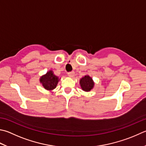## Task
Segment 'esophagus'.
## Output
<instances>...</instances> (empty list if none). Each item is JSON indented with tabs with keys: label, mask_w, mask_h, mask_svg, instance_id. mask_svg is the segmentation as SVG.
<instances>
[{
	"label": "esophagus",
	"mask_w": 146,
	"mask_h": 146,
	"mask_svg": "<svg viewBox=\"0 0 146 146\" xmlns=\"http://www.w3.org/2000/svg\"><path fill=\"white\" fill-rule=\"evenodd\" d=\"M74 76V72H70L68 73V76L69 77V78H72V77Z\"/></svg>",
	"instance_id": "1"
}]
</instances>
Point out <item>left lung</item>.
Returning <instances> with one entry per match:
<instances>
[{
	"label": "left lung",
	"mask_w": 146,
	"mask_h": 146,
	"mask_svg": "<svg viewBox=\"0 0 146 146\" xmlns=\"http://www.w3.org/2000/svg\"><path fill=\"white\" fill-rule=\"evenodd\" d=\"M79 84L81 89L86 92H90L95 86L94 81L89 75H86L81 78L79 80Z\"/></svg>",
	"instance_id": "8db88e82"
}]
</instances>
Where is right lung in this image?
<instances>
[{
    "label": "right lung",
    "instance_id": "1",
    "mask_svg": "<svg viewBox=\"0 0 146 146\" xmlns=\"http://www.w3.org/2000/svg\"><path fill=\"white\" fill-rule=\"evenodd\" d=\"M60 79L61 78H59L58 77L54 75L53 70H50L46 72V74L40 76L39 81L44 88L51 92L52 90L56 88Z\"/></svg>",
    "mask_w": 146,
    "mask_h": 146
}]
</instances>
